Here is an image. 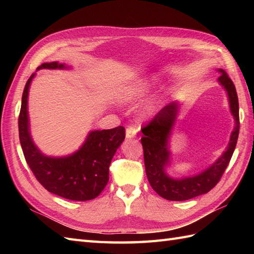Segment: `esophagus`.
Returning <instances> with one entry per match:
<instances>
[{"instance_id":"obj_1","label":"esophagus","mask_w":254,"mask_h":254,"mask_svg":"<svg viewBox=\"0 0 254 254\" xmlns=\"http://www.w3.org/2000/svg\"><path fill=\"white\" fill-rule=\"evenodd\" d=\"M136 132H137V128H136V127H134V126H128V127H127V131H126L127 137V138L135 137V135H136Z\"/></svg>"}]
</instances>
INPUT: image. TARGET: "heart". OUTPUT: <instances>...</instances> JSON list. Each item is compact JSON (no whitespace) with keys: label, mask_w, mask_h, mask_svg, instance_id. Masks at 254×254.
<instances>
[{"label":"heart","mask_w":254,"mask_h":254,"mask_svg":"<svg viewBox=\"0 0 254 254\" xmlns=\"http://www.w3.org/2000/svg\"><path fill=\"white\" fill-rule=\"evenodd\" d=\"M147 89L146 85H132L130 87H127L122 91L121 94V98L123 100H133L136 99L138 97H141L144 95L145 91ZM157 106V101H152L146 106L147 110H153Z\"/></svg>","instance_id":"b5f03b06"}]
</instances>
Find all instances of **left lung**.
I'll return each instance as SVG.
<instances>
[{"label": "left lung", "instance_id": "1", "mask_svg": "<svg viewBox=\"0 0 254 254\" xmlns=\"http://www.w3.org/2000/svg\"><path fill=\"white\" fill-rule=\"evenodd\" d=\"M219 72L222 74L218 80L227 90L230 110L236 120V127L231 133L227 150L207 170L198 176L186 178L182 180H174L165 174L164 167L168 163L169 158L167 145L178 109L176 104L164 107L152 120L142 127L144 136L141 138V142L144 150L145 170L149 185L156 193L169 201H186L212 190L219 182L234 154L240 127L238 96L228 74L224 69H219Z\"/></svg>", "mask_w": 254, "mask_h": 254}]
</instances>
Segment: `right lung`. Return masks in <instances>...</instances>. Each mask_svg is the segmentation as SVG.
Instances as JSON below:
<instances>
[{
  "instance_id": "add662e5",
  "label": "right lung",
  "mask_w": 254,
  "mask_h": 254,
  "mask_svg": "<svg viewBox=\"0 0 254 254\" xmlns=\"http://www.w3.org/2000/svg\"><path fill=\"white\" fill-rule=\"evenodd\" d=\"M58 62L44 63L39 68H63ZM27 80L21 98L18 131L21 149L32 174L46 190L73 201H89L97 197L109 181V166L113 155L126 137V128L90 132L78 152L64 158L42 155L31 141L28 132L27 97L32 77Z\"/></svg>"
}]
</instances>
